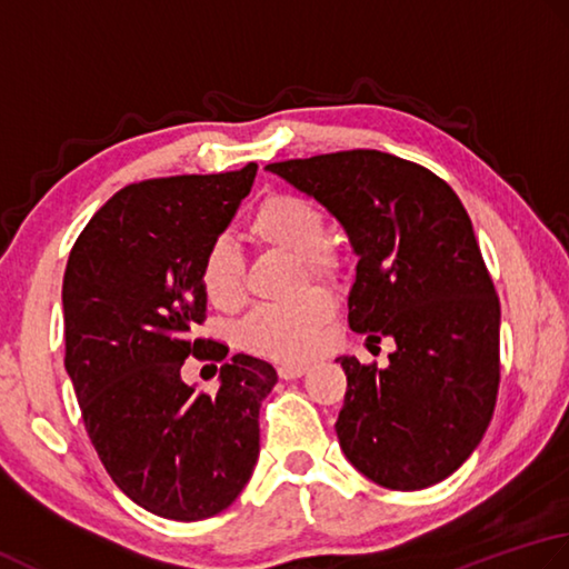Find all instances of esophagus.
<instances>
[{
  "label": "esophagus",
  "instance_id": "obj_1",
  "mask_svg": "<svg viewBox=\"0 0 569 569\" xmlns=\"http://www.w3.org/2000/svg\"><path fill=\"white\" fill-rule=\"evenodd\" d=\"M309 370L307 363H282L280 368H277V373H280V378L284 380H292V378H301Z\"/></svg>",
  "mask_w": 569,
  "mask_h": 569
}]
</instances>
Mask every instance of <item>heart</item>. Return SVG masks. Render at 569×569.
<instances>
[{"mask_svg":"<svg viewBox=\"0 0 569 569\" xmlns=\"http://www.w3.org/2000/svg\"><path fill=\"white\" fill-rule=\"evenodd\" d=\"M327 218L321 208L295 193H272L250 218V233L264 246L295 252L299 274L333 277L341 270V254L323 238ZM201 287L216 309L233 311L246 301V268L236 246L213 240L201 258ZM333 317V297L327 287L311 284L277 305H264L242 321L240 339L252 353L299 361L317 351L321 329Z\"/></svg>","mask_w":569,"mask_h":569,"instance_id":"1","label":"heart"}]
</instances>
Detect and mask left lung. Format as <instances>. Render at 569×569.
<instances>
[{
    "instance_id": "left-lung-1",
    "label": "left lung",
    "mask_w": 569,
    "mask_h": 569,
    "mask_svg": "<svg viewBox=\"0 0 569 569\" xmlns=\"http://www.w3.org/2000/svg\"><path fill=\"white\" fill-rule=\"evenodd\" d=\"M268 169L341 220L361 258L349 327L398 346L388 368L339 358L343 455L392 491L447 479L479 447L501 380V305L467 208L430 169L376 149Z\"/></svg>"
}]
</instances>
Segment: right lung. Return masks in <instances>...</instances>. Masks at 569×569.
I'll use <instances>...</instances> for the list:
<instances>
[{
	"mask_svg": "<svg viewBox=\"0 0 569 569\" xmlns=\"http://www.w3.org/2000/svg\"><path fill=\"white\" fill-rule=\"evenodd\" d=\"M258 164L208 177L147 179L88 220L63 274L66 370L86 432L118 489L144 511L201 520L248 483L260 405L277 382L254 356L193 336L206 321L201 258L228 228ZM221 363L213 397L180 366Z\"/></svg>",
	"mask_w": 569,
	"mask_h": 569,
	"instance_id": "obj_1",
	"label": "right lung"
}]
</instances>
